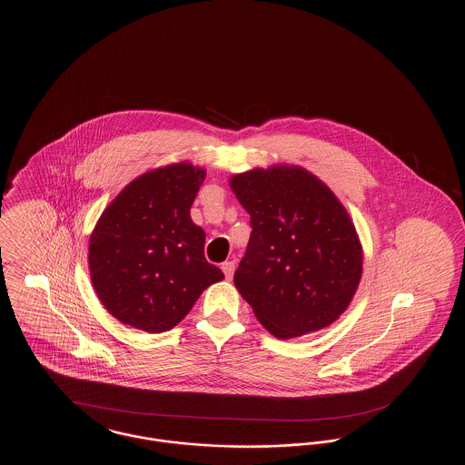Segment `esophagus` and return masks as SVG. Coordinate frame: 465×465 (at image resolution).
I'll return each mask as SVG.
<instances>
[{
  "mask_svg": "<svg viewBox=\"0 0 465 465\" xmlns=\"http://www.w3.org/2000/svg\"><path fill=\"white\" fill-rule=\"evenodd\" d=\"M223 273H224V277L230 281L232 279V275H233V272H235V263L233 262H224L222 265Z\"/></svg>",
  "mask_w": 465,
  "mask_h": 465,
  "instance_id": "obj_1",
  "label": "esophagus"
}]
</instances>
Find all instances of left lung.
<instances>
[{
  "mask_svg": "<svg viewBox=\"0 0 465 465\" xmlns=\"http://www.w3.org/2000/svg\"><path fill=\"white\" fill-rule=\"evenodd\" d=\"M230 184L251 216L233 281L258 321L282 340L330 326L362 273V249L341 202L294 165L254 169Z\"/></svg>",
  "mask_w": 465,
  "mask_h": 465,
  "instance_id": "left-lung-1",
  "label": "left lung"
}]
</instances>
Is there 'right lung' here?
<instances>
[{"label":"right lung","instance_id":"1","mask_svg":"<svg viewBox=\"0 0 465 465\" xmlns=\"http://www.w3.org/2000/svg\"><path fill=\"white\" fill-rule=\"evenodd\" d=\"M203 177L186 162L155 169L134 179L101 214L90 237V277L120 322L167 331L224 277L205 260V232L190 218Z\"/></svg>","mask_w":465,"mask_h":465}]
</instances>
